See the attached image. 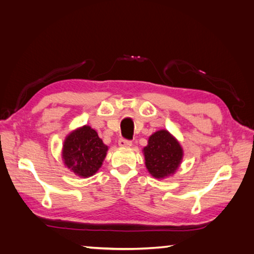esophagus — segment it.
<instances>
[{"mask_svg": "<svg viewBox=\"0 0 254 254\" xmlns=\"http://www.w3.org/2000/svg\"><path fill=\"white\" fill-rule=\"evenodd\" d=\"M118 144L120 147H131L132 146V142L128 141V139H126V138L119 139Z\"/></svg>", "mask_w": 254, "mask_h": 254, "instance_id": "1", "label": "esophagus"}]
</instances>
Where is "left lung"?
<instances>
[{
	"instance_id": "obj_1",
	"label": "left lung",
	"mask_w": 254,
	"mask_h": 254,
	"mask_svg": "<svg viewBox=\"0 0 254 254\" xmlns=\"http://www.w3.org/2000/svg\"><path fill=\"white\" fill-rule=\"evenodd\" d=\"M143 153L146 168L156 179L174 175L183 157L181 145L167 130L152 134Z\"/></svg>"
}]
</instances>
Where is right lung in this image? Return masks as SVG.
Wrapping results in <instances>:
<instances>
[{
    "mask_svg": "<svg viewBox=\"0 0 254 254\" xmlns=\"http://www.w3.org/2000/svg\"><path fill=\"white\" fill-rule=\"evenodd\" d=\"M108 146L88 126L78 127L64 139L62 158L68 169L82 178L94 176L102 165Z\"/></svg>",
    "mask_w": 254,
    "mask_h": 254,
    "instance_id": "1",
    "label": "right lung"
}]
</instances>
